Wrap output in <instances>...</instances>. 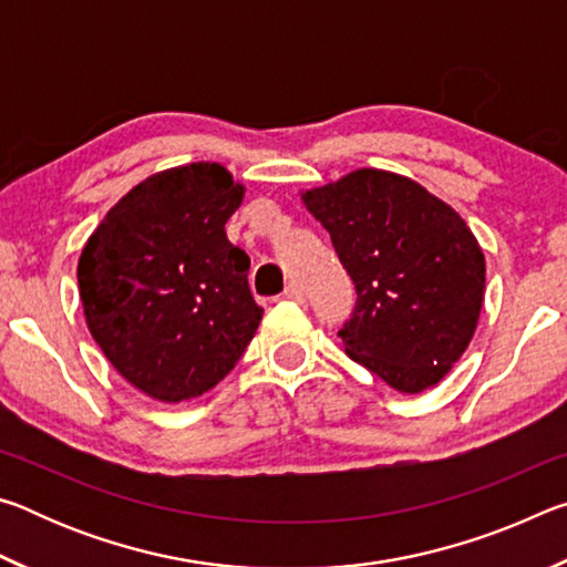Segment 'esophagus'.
<instances>
[{
    "label": "esophagus",
    "mask_w": 567,
    "mask_h": 567,
    "mask_svg": "<svg viewBox=\"0 0 567 567\" xmlns=\"http://www.w3.org/2000/svg\"><path fill=\"white\" fill-rule=\"evenodd\" d=\"M287 300H295V302H302V297H305V292H302V287L297 285V282H290L285 287V292H282Z\"/></svg>",
    "instance_id": "34e87169"
}]
</instances>
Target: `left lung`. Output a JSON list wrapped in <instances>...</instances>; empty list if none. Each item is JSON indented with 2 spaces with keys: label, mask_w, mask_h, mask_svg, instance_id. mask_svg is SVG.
<instances>
[{
  "label": "left lung",
  "mask_w": 567,
  "mask_h": 567,
  "mask_svg": "<svg viewBox=\"0 0 567 567\" xmlns=\"http://www.w3.org/2000/svg\"><path fill=\"white\" fill-rule=\"evenodd\" d=\"M354 282L338 332L372 375L408 395L437 385L473 340L485 297V255L465 219L415 179L354 169L302 192Z\"/></svg>",
  "instance_id": "obj_1"
}]
</instances>
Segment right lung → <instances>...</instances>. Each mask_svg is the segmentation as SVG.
<instances>
[{"instance_id":"1","label":"right lung","mask_w":567,"mask_h":567,"mask_svg":"<svg viewBox=\"0 0 567 567\" xmlns=\"http://www.w3.org/2000/svg\"><path fill=\"white\" fill-rule=\"evenodd\" d=\"M245 187L217 162H192L140 182L76 265L94 342L120 375L159 402L213 390L262 320L247 285L249 257L225 223Z\"/></svg>"}]
</instances>
